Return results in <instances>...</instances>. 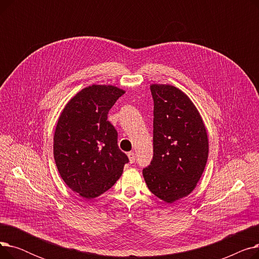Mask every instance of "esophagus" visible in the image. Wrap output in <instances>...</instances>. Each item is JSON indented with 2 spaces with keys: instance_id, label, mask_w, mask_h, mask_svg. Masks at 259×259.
<instances>
[{
  "instance_id": "1",
  "label": "esophagus",
  "mask_w": 259,
  "mask_h": 259,
  "mask_svg": "<svg viewBox=\"0 0 259 259\" xmlns=\"http://www.w3.org/2000/svg\"><path fill=\"white\" fill-rule=\"evenodd\" d=\"M128 157H129V160H130L131 164H133V162L135 161V154H134V152H129L128 153Z\"/></svg>"
}]
</instances>
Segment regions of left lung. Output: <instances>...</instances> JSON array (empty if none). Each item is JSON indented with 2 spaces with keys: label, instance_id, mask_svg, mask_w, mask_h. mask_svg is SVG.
<instances>
[{
  "label": "left lung",
  "instance_id": "left-lung-1",
  "mask_svg": "<svg viewBox=\"0 0 259 259\" xmlns=\"http://www.w3.org/2000/svg\"><path fill=\"white\" fill-rule=\"evenodd\" d=\"M154 102L153 157L143 170L149 190L166 202L191 193L205 170L209 143L201 116L182 90L150 86Z\"/></svg>",
  "mask_w": 259,
  "mask_h": 259
}]
</instances>
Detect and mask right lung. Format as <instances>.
I'll return each mask as SVG.
<instances>
[{
    "label": "right lung",
    "mask_w": 259,
    "mask_h": 259,
    "mask_svg": "<svg viewBox=\"0 0 259 259\" xmlns=\"http://www.w3.org/2000/svg\"><path fill=\"white\" fill-rule=\"evenodd\" d=\"M125 91L92 85L67 103L53 137V155L61 178L86 199L98 197L120 178L128 156L117 146L108 112Z\"/></svg>",
    "instance_id": "1"
}]
</instances>
